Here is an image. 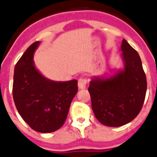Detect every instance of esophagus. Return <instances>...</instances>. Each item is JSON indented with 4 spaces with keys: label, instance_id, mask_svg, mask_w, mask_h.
Listing matches in <instances>:
<instances>
[{
    "label": "esophagus",
    "instance_id": "34e87169",
    "mask_svg": "<svg viewBox=\"0 0 157 157\" xmlns=\"http://www.w3.org/2000/svg\"><path fill=\"white\" fill-rule=\"evenodd\" d=\"M86 85H87V80L84 78H81L78 79V86L80 90H83L86 88Z\"/></svg>",
    "mask_w": 157,
    "mask_h": 157
}]
</instances>
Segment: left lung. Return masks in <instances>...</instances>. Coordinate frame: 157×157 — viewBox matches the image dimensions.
I'll use <instances>...</instances> for the list:
<instances>
[{
    "mask_svg": "<svg viewBox=\"0 0 157 157\" xmlns=\"http://www.w3.org/2000/svg\"><path fill=\"white\" fill-rule=\"evenodd\" d=\"M122 69L90 78L88 91L95 117L103 125L117 127L139 114L147 91L146 75L138 52L123 40Z\"/></svg>",
    "mask_w": 157,
    "mask_h": 157,
    "instance_id": "obj_1",
    "label": "left lung"
}]
</instances>
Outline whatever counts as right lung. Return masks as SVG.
I'll list each match as a JSON object with an SVG mask.
<instances>
[{
    "instance_id": "add662e5",
    "label": "right lung",
    "mask_w": 157,
    "mask_h": 157,
    "mask_svg": "<svg viewBox=\"0 0 157 157\" xmlns=\"http://www.w3.org/2000/svg\"><path fill=\"white\" fill-rule=\"evenodd\" d=\"M40 44L37 41L28 47L16 64L13 96L18 112L31 129L48 133L64 124L78 91V82H56L45 77L33 61Z\"/></svg>"
}]
</instances>
